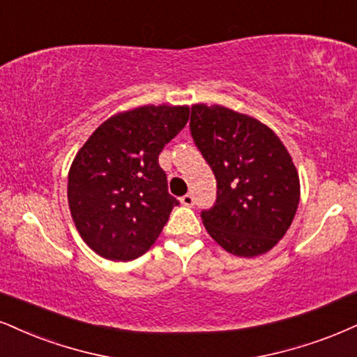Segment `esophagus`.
Instances as JSON below:
<instances>
[{
  "label": "esophagus",
  "instance_id": "obj_1",
  "mask_svg": "<svg viewBox=\"0 0 357 357\" xmlns=\"http://www.w3.org/2000/svg\"><path fill=\"white\" fill-rule=\"evenodd\" d=\"M180 204L185 205V206H193V204H195V199H193V195H190V193H187V195H183L182 199H180Z\"/></svg>",
  "mask_w": 357,
  "mask_h": 357
}]
</instances>
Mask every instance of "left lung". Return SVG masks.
<instances>
[{
    "mask_svg": "<svg viewBox=\"0 0 357 357\" xmlns=\"http://www.w3.org/2000/svg\"><path fill=\"white\" fill-rule=\"evenodd\" d=\"M190 132L217 178V202L202 212L208 235L236 257L270 252L300 204V177L283 142L258 119L218 104H193Z\"/></svg>",
    "mask_w": 357,
    "mask_h": 357,
    "instance_id": "left-lung-1",
    "label": "left lung"
}]
</instances>
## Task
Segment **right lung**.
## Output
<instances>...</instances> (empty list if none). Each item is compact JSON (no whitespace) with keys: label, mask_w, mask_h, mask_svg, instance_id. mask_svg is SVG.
I'll use <instances>...</instances> for the list:
<instances>
[{"label":"right lung","mask_w":357,"mask_h":357,"mask_svg":"<svg viewBox=\"0 0 357 357\" xmlns=\"http://www.w3.org/2000/svg\"><path fill=\"white\" fill-rule=\"evenodd\" d=\"M188 105H142L102 122L74 157L68 202L81 238L99 257L130 261L160 235L178 200L158 153L188 121Z\"/></svg>","instance_id":"1"}]
</instances>
